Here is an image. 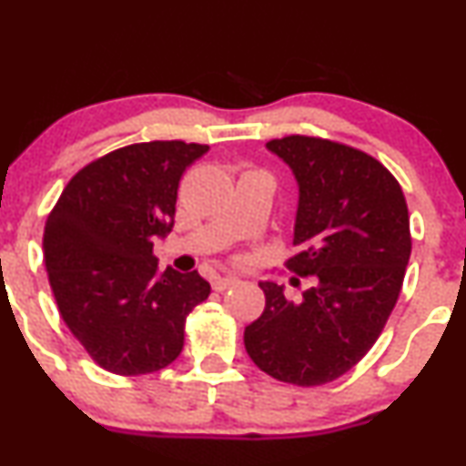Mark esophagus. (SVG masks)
<instances>
[{
    "instance_id": "esophagus-1",
    "label": "esophagus",
    "mask_w": 466,
    "mask_h": 466,
    "mask_svg": "<svg viewBox=\"0 0 466 466\" xmlns=\"http://www.w3.org/2000/svg\"><path fill=\"white\" fill-rule=\"evenodd\" d=\"M234 284H237V278H215L212 279V289L218 290V293L229 287H234Z\"/></svg>"
}]
</instances>
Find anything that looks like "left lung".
Wrapping results in <instances>:
<instances>
[{
    "label": "left lung",
    "instance_id": "1",
    "mask_svg": "<svg viewBox=\"0 0 466 466\" xmlns=\"http://www.w3.org/2000/svg\"><path fill=\"white\" fill-rule=\"evenodd\" d=\"M267 147L299 184L287 268L312 287L290 301L282 287L260 282L265 312L245 328V350L279 382L321 386L356 367L382 334L410 260V217L393 173L360 149L304 134Z\"/></svg>",
    "mask_w": 466,
    "mask_h": 466
}]
</instances>
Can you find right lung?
<instances>
[{
  "label": "right lung",
  "instance_id": "1",
  "mask_svg": "<svg viewBox=\"0 0 466 466\" xmlns=\"http://www.w3.org/2000/svg\"><path fill=\"white\" fill-rule=\"evenodd\" d=\"M208 145L134 143L69 179L43 234L45 268L60 317L99 367L160 371L184 347V325L208 299L198 271L158 273L154 238L171 232L177 187Z\"/></svg>",
  "mask_w": 466,
  "mask_h": 466
}]
</instances>
